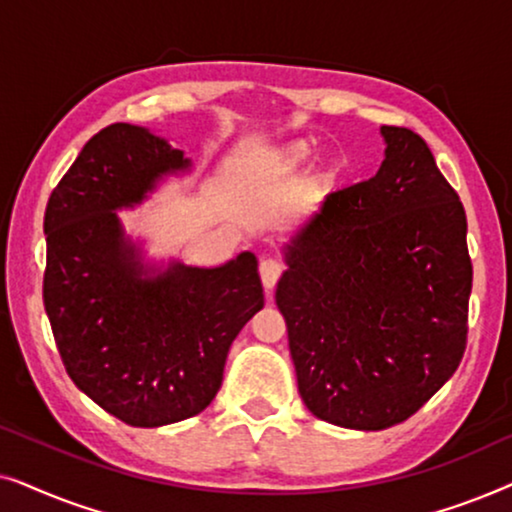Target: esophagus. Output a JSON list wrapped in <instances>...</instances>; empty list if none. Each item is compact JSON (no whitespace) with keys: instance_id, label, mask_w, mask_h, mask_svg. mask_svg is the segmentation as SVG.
Wrapping results in <instances>:
<instances>
[{"instance_id":"1","label":"esophagus","mask_w":512,"mask_h":512,"mask_svg":"<svg viewBox=\"0 0 512 512\" xmlns=\"http://www.w3.org/2000/svg\"><path fill=\"white\" fill-rule=\"evenodd\" d=\"M282 263L275 261V258H265V261H261V268H258V272H261V282L265 289H272V286L277 284L279 275H282Z\"/></svg>"}]
</instances>
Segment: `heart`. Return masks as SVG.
Returning <instances> with one entry per match:
<instances>
[{"mask_svg":"<svg viewBox=\"0 0 512 512\" xmlns=\"http://www.w3.org/2000/svg\"><path fill=\"white\" fill-rule=\"evenodd\" d=\"M319 144L312 142V139L298 137L289 139V142L275 146V149L268 151L265 156V167H268V174L275 179H289L296 177L298 172H303L307 165L312 163V158L317 156ZM342 177V160L335 153H326L317 160V165L312 167L310 172V186L317 188V191H326L331 188L335 181Z\"/></svg>","mask_w":512,"mask_h":512,"instance_id":"heart-1","label":"heart"}]
</instances>
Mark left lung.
Returning a JSON list of instances; mask_svg holds the SVG:
<instances>
[{"mask_svg":"<svg viewBox=\"0 0 512 512\" xmlns=\"http://www.w3.org/2000/svg\"><path fill=\"white\" fill-rule=\"evenodd\" d=\"M373 179L326 195L282 254L277 307L314 417L382 431L422 408L466 349V212L429 146L382 125Z\"/></svg>","mask_w":512,"mask_h":512,"instance_id":"left-lung-1","label":"left lung"}]
</instances>
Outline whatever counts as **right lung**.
<instances>
[{
    "label": "right lung",
    "instance_id": "right-lung-1",
    "mask_svg": "<svg viewBox=\"0 0 512 512\" xmlns=\"http://www.w3.org/2000/svg\"><path fill=\"white\" fill-rule=\"evenodd\" d=\"M191 158L149 128L114 123L83 146L46 205L44 305L69 377L130 426L198 415L221 389L228 349L263 310L258 261L216 268L149 261L118 212Z\"/></svg>",
    "mask_w": 512,
    "mask_h": 512
}]
</instances>
